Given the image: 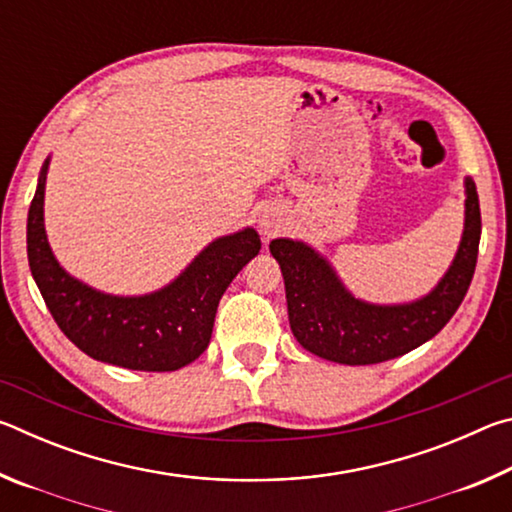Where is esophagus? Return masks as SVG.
Here are the masks:
<instances>
[{
  "mask_svg": "<svg viewBox=\"0 0 512 512\" xmlns=\"http://www.w3.org/2000/svg\"><path fill=\"white\" fill-rule=\"evenodd\" d=\"M259 228H262L266 237H271L277 230H280V219H275L273 214H266V216H262V221H259Z\"/></svg>",
  "mask_w": 512,
  "mask_h": 512,
  "instance_id": "obj_1",
  "label": "esophagus"
}]
</instances>
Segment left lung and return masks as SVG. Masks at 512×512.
I'll list each match as a JSON object with an SVG mask.
<instances>
[{
    "label": "left lung",
    "instance_id": "obj_1",
    "mask_svg": "<svg viewBox=\"0 0 512 512\" xmlns=\"http://www.w3.org/2000/svg\"><path fill=\"white\" fill-rule=\"evenodd\" d=\"M465 230L449 271L427 296L404 305H370L354 298L323 255L293 239H273L282 268L291 332L302 348L345 366H370L433 339L470 289L481 239L479 194L465 178Z\"/></svg>",
    "mask_w": 512,
    "mask_h": 512
}]
</instances>
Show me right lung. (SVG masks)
I'll list each match as a JSON object with an SVG mask.
<instances>
[{"label": "right lung", "instance_id": "1", "mask_svg": "<svg viewBox=\"0 0 512 512\" xmlns=\"http://www.w3.org/2000/svg\"><path fill=\"white\" fill-rule=\"evenodd\" d=\"M47 167L49 160L29 207L27 255L60 332L88 357L128 370L171 372L201 357L221 296L262 248L257 232L246 228L212 241L176 280L149 296H110L74 280L51 253L42 214Z\"/></svg>", "mask_w": 512, "mask_h": 512}]
</instances>
